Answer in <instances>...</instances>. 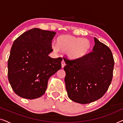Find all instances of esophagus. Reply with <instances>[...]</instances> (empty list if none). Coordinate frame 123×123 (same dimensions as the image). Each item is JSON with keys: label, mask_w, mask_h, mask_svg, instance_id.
Segmentation results:
<instances>
[{"label": "esophagus", "mask_w": 123, "mask_h": 123, "mask_svg": "<svg viewBox=\"0 0 123 123\" xmlns=\"http://www.w3.org/2000/svg\"><path fill=\"white\" fill-rule=\"evenodd\" d=\"M65 65V61L64 60H62V68H64V67Z\"/></svg>", "instance_id": "1"}]
</instances>
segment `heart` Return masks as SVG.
<instances>
[{
    "label": "heart",
    "instance_id": "heart-1",
    "mask_svg": "<svg viewBox=\"0 0 123 123\" xmlns=\"http://www.w3.org/2000/svg\"><path fill=\"white\" fill-rule=\"evenodd\" d=\"M91 47V43L89 40L69 35L59 36L56 40V45H52L55 52H58L59 50L66 51L67 55L72 59L83 58L90 51Z\"/></svg>",
    "mask_w": 123,
    "mask_h": 123
}]
</instances>
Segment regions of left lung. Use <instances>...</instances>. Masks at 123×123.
I'll return each instance as SVG.
<instances>
[{
    "mask_svg": "<svg viewBox=\"0 0 123 123\" xmlns=\"http://www.w3.org/2000/svg\"><path fill=\"white\" fill-rule=\"evenodd\" d=\"M94 40L92 51L83 58L70 60L63 57L68 96L79 104L91 103L101 98L112 81L114 66L112 52L96 38Z\"/></svg>",
    "mask_w": 123,
    "mask_h": 123,
    "instance_id": "obj_1",
    "label": "left lung"
}]
</instances>
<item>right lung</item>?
Wrapping results in <instances>:
<instances>
[{"mask_svg":"<svg viewBox=\"0 0 123 123\" xmlns=\"http://www.w3.org/2000/svg\"><path fill=\"white\" fill-rule=\"evenodd\" d=\"M56 33L35 28L15 40L8 61V78L18 96L30 100L41 97L50 77L61 69L62 58L49 56Z\"/></svg>","mask_w":123,"mask_h":123,"instance_id":"right-lung-1","label":"right lung"}]
</instances>
